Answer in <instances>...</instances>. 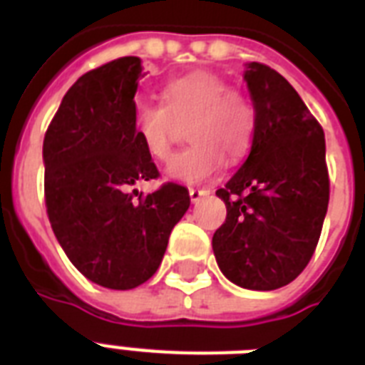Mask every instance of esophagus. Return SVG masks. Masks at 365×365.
Segmentation results:
<instances>
[{
	"label": "esophagus",
	"instance_id": "1",
	"mask_svg": "<svg viewBox=\"0 0 365 365\" xmlns=\"http://www.w3.org/2000/svg\"><path fill=\"white\" fill-rule=\"evenodd\" d=\"M208 193H210L208 189L189 187V197H191V200H193V202H197V200H199L200 197H205V195H208Z\"/></svg>",
	"mask_w": 365,
	"mask_h": 365
}]
</instances>
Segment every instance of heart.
<instances>
[{"label":"heart","instance_id":"obj_1","mask_svg":"<svg viewBox=\"0 0 365 365\" xmlns=\"http://www.w3.org/2000/svg\"><path fill=\"white\" fill-rule=\"evenodd\" d=\"M165 104L140 100L134 108V130L153 159L170 155L178 123H187L191 145L176 153L166 174L178 182L200 183L216 176L229 159L248 151L255 132L254 102L214 71L197 70L176 77L163 88Z\"/></svg>","mask_w":365,"mask_h":365}]
</instances>
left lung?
Masks as SVG:
<instances>
[{
  "instance_id": "obj_1",
  "label": "left lung",
  "mask_w": 365,
  "mask_h": 365,
  "mask_svg": "<svg viewBox=\"0 0 365 365\" xmlns=\"http://www.w3.org/2000/svg\"><path fill=\"white\" fill-rule=\"evenodd\" d=\"M252 149L216 195L227 217L212 239L222 272L248 289H277L309 265L329 202L326 140L295 88L278 71L250 62Z\"/></svg>"
}]
</instances>
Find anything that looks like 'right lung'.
I'll list each match as a JSON object with an SVG mask.
<instances>
[{"mask_svg":"<svg viewBox=\"0 0 365 365\" xmlns=\"http://www.w3.org/2000/svg\"><path fill=\"white\" fill-rule=\"evenodd\" d=\"M142 60L123 56L87 71L62 98L43 140L45 206L60 246L88 280L132 289L159 269L170 233L189 208L187 189L163 183L134 130Z\"/></svg>","mask_w":365,"mask_h":365,"instance_id":"add662e5","label":"right lung"}]
</instances>
